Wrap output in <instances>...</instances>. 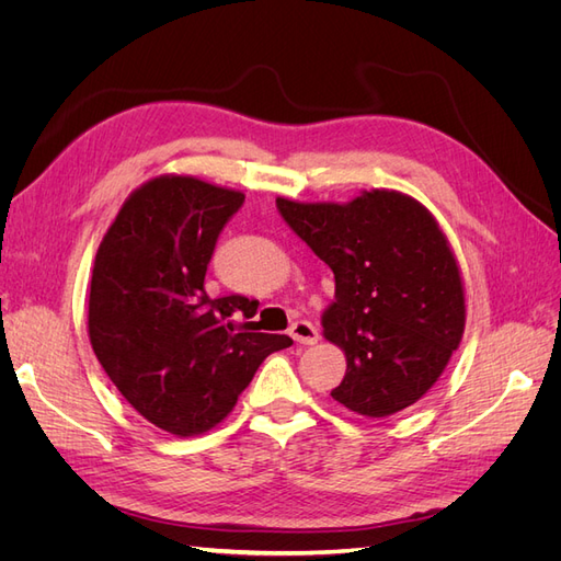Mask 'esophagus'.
Returning <instances> with one entry per match:
<instances>
[{
  "label": "esophagus",
  "mask_w": 561,
  "mask_h": 561,
  "mask_svg": "<svg viewBox=\"0 0 561 561\" xmlns=\"http://www.w3.org/2000/svg\"><path fill=\"white\" fill-rule=\"evenodd\" d=\"M290 334H293V339H295L297 344L311 346V344L318 342V330H316V325H311L309 320H297V322H293Z\"/></svg>",
  "instance_id": "1"
}]
</instances>
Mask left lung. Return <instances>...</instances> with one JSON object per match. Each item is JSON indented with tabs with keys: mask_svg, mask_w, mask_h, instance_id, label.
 Wrapping results in <instances>:
<instances>
[{
	"mask_svg": "<svg viewBox=\"0 0 561 561\" xmlns=\"http://www.w3.org/2000/svg\"><path fill=\"white\" fill-rule=\"evenodd\" d=\"M276 206L334 274L322 336L346 355L332 398L383 419L421 400L466 330V287L433 213L398 190H365L348 203Z\"/></svg>",
	"mask_w": 561,
	"mask_h": 561,
	"instance_id": "8db88e82",
	"label": "left lung"
}]
</instances>
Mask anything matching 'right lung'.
<instances>
[{"label": "right lung", "mask_w": 561, "mask_h": 561, "mask_svg": "<svg viewBox=\"0 0 561 561\" xmlns=\"http://www.w3.org/2000/svg\"><path fill=\"white\" fill-rule=\"evenodd\" d=\"M243 201L194 175H157L130 192L95 252L91 346L133 410L180 437L219 426L266 355L293 344L241 322L254 299H213L203 285Z\"/></svg>", "instance_id": "right-lung-1"}]
</instances>
